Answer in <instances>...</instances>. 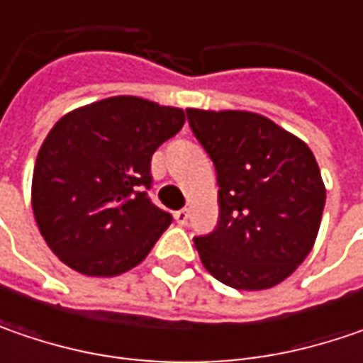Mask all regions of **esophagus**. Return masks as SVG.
<instances>
[{
	"label": "esophagus",
	"instance_id": "1",
	"mask_svg": "<svg viewBox=\"0 0 363 363\" xmlns=\"http://www.w3.org/2000/svg\"><path fill=\"white\" fill-rule=\"evenodd\" d=\"M174 219H177L179 225H184V223L189 221V213H186V209H181V211L174 213Z\"/></svg>",
	"mask_w": 363,
	"mask_h": 363
}]
</instances>
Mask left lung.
I'll use <instances>...</instances> for the list:
<instances>
[{"instance_id": "8db88e82", "label": "left lung", "mask_w": 363, "mask_h": 363, "mask_svg": "<svg viewBox=\"0 0 363 363\" xmlns=\"http://www.w3.org/2000/svg\"><path fill=\"white\" fill-rule=\"evenodd\" d=\"M186 118L219 184L217 228L195 238L203 266L238 291L272 289L319 233L325 184L313 152L258 113L186 109Z\"/></svg>"}]
</instances>
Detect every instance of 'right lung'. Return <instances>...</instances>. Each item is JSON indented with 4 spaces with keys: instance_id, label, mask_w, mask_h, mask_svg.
<instances>
[{
    "instance_id": "add662e5",
    "label": "right lung",
    "mask_w": 363,
    "mask_h": 363,
    "mask_svg": "<svg viewBox=\"0 0 363 363\" xmlns=\"http://www.w3.org/2000/svg\"><path fill=\"white\" fill-rule=\"evenodd\" d=\"M184 111L119 95L55 123L36 158L32 209L48 247L85 276H118L144 260L170 213L148 197L152 154Z\"/></svg>"
}]
</instances>
